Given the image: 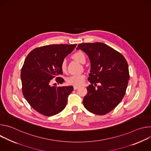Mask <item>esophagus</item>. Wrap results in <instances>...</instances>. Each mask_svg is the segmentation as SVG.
<instances>
[{
	"instance_id": "1",
	"label": "esophagus",
	"mask_w": 151,
	"mask_h": 151,
	"mask_svg": "<svg viewBox=\"0 0 151 151\" xmlns=\"http://www.w3.org/2000/svg\"><path fill=\"white\" fill-rule=\"evenodd\" d=\"M79 88V86H76V85H74L73 86V89L74 90H77Z\"/></svg>"
}]
</instances>
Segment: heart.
Listing matches in <instances>:
<instances>
[{"label": "heart", "instance_id": "b5f03b06", "mask_svg": "<svg viewBox=\"0 0 151 151\" xmlns=\"http://www.w3.org/2000/svg\"><path fill=\"white\" fill-rule=\"evenodd\" d=\"M72 57L75 60L78 61V62L83 64L84 62H85L86 57L83 52L81 51H78L75 52L73 54ZM60 69L62 72L65 73L67 71V64L66 60H63L61 64H60ZM85 78V76L83 74H79V75H75L69 76L66 79V82L69 85H81L84 82Z\"/></svg>", "mask_w": 151, "mask_h": 151}]
</instances>
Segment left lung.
<instances>
[{"instance_id": "1", "label": "left lung", "mask_w": 151, "mask_h": 151, "mask_svg": "<svg viewBox=\"0 0 151 151\" xmlns=\"http://www.w3.org/2000/svg\"><path fill=\"white\" fill-rule=\"evenodd\" d=\"M77 50L88 56L91 69L87 87V94L83 99L85 107L96 115H103L114 109L123 99L130 79L128 63L119 52L103 43H84ZM96 83L100 85L96 88Z\"/></svg>"}]
</instances>
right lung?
Wrapping results in <instances>:
<instances>
[{
	"mask_svg": "<svg viewBox=\"0 0 151 151\" xmlns=\"http://www.w3.org/2000/svg\"><path fill=\"white\" fill-rule=\"evenodd\" d=\"M76 44H55L37 48L26 57L21 71L23 94L33 108L45 116H53L66 106L72 86L56 87L50 84L57 77L62 83L64 79L60 64L76 47Z\"/></svg>",
	"mask_w": 151,
	"mask_h": 151,
	"instance_id": "obj_1",
	"label": "right lung"
}]
</instances>
